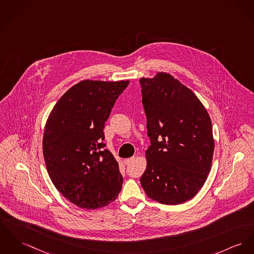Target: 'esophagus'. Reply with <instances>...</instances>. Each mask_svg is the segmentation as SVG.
Returning <instances> with one entry per match:
<instances>
[{
	"instance_id": "obj_1",
	"label": "esophagus",
	"mask_w": 254,
	"mask_h": 254,
	"mask_svg": "<svg viewBox=\"0 0 254 254\" xmlns=\"http://www.w3.org/2000/svg\"><path fill=\"white\" fill-rule=\"evenodd\" d=\"M134 160H135V158H134V157H131V158H128V159H124V160H123V163H124V165H129V164L132 163Z\"/></svg>"
}]
</instances>
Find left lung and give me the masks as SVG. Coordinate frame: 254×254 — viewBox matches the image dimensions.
I'll use <instances>...</instances> for the list:
<instances>
[{
    "label": "left lung",
    "mask_w": 254,
    "mask_h": 254,
    "mask_svg": "<svg viewBox=\"0 0 254 254\" xmlns=\"http://www.w3.org/2000/svg\"><path fill=\"white\" fill-rule=\"evenodd\" d=\"M150 146L140 184L153 200L177 205L191 199L210 172L214 138L202 103L169 73L141 78Z\"/></svg>",
    "instance_id": "1"
}]
</instances>
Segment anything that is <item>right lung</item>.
Returning <instances> with one entry per match:
<instances>
[{"mask_svg":"<svg viewBox=\"0 0 254 254\" xmlns=\"http://www.w3.org/2000/svg\"><path fill=\"white\" fill-rule=\"evenodd\" d=\"M129 81L85 80L72 86L55 105L43 135V156L57 190L70 202L96 209L114 201L122 175L105 149V123Z\"/></svg>","mask_w":254,"mask_h":254,"instance_id":"1","label":"right lung"}]
</instances>
